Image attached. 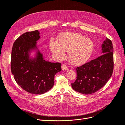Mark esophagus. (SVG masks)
Listing matches in <instances>:
<instances>
[{"label":"esophagus","mask_w":125,"mask_h":125,"mask_svg":"<svg viewBox=\"0 0 125 125\" xmlns=\"http://www.w3.org/2000/svg\"><path fill=\"white\" fill-rule=\"evenodd\" d=\"M62 69L63 70H68V67L65 64H63L62 65Z\"/></svg>","instance_id":"34e87169"}]
</instances>
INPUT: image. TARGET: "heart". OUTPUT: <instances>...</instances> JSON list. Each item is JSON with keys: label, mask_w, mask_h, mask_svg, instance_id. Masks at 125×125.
Returning <instances> with one entry per match:
<instances>
[{"label": "heart", "mask_w": 125, "mask_h": 125, "mask_svg": "<svg viewBox=\"0 0 125 125\" xmlns=\"http://www.w3.org/2000/svg\"><path fill=\"white\" fill-rule=\"evenodd\" d=\"M50 45L53 54L58 59L64 58L65 51H69V60L75 65L86 62L94 49L93 42L76 33H63L60 35L58 42L52 41Z\"/></svg>", "instance_id": "b5f03b06"}]
</instances>
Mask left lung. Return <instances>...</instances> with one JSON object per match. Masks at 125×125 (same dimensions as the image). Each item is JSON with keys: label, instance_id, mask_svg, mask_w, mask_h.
Segmentation results:
<instances>
[{"label": "left lung", "instance_id": "obj_1", "mask_svg": "<svg viewBox=\"0 0 125 125\" xmlns=\"http://www.w3.org/2000/svg\"><path fill=\"white\" fill-rule=\"evenodd\" d=\"M103 54L76 68L77 76L71 84L74 91L84 94L100 90L112 75L114 70V48L112 41L106 38L102 44Z\"/></svg>", "mask_w": 125, "mask_h": 125}]
</instances>
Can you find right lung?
<instances>
[{"label": "right lung", "instance_id": "obj_1", "mask_svg": "<svg viewBox=\"0 0 125 125\" xmlns=\"http://www.w3.org/2000/svg\"><path fill=\"white\" fill-rule=\"evenodd\" d=\"M38 30L25 32L14 42L11 51V71L17 83L23 90L33 94L48 92L54 83L55 75L60 72L61 63L45 61L42 54L29 59L28 51L35 47L40 38Z\"/></svg>", "mask_w": 125, "mask_h": 125}]
</instances>
